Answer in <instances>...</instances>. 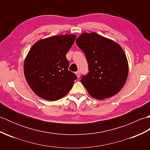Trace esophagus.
<instances>
[{"label":"esophagus","mask_w":150,"mask_h":150,"mask_svg":"<svg viewBox=\"0 0 150 150\" xmlns=\"http://www.w3.org/2000/svg\"><path fill=\"white\" fill-rule=\"evenodd\" d=\"M75 74L77 75V77H78V78L80 77V76H81V72H80V71H77V72L75 73Z\"/></svg>","instance_id":"esophagus-1"}]
</instances>
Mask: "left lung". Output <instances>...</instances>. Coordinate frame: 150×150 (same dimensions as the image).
Here are the masks:
<instances>
[{"mask_svg":"<svg viewBox=\"0 0 150 150\" xmlns=\"http://www.w3.org/2000/svg\"><path fill=\"white\" fill-rule=\"evenodd\" d=\"M85 54L89 72L81 82L91 97L102 100L117 94L128 75V63L122 47L96 33H84L76 40Z\"/></svg>","mask_w":150,"mask_h":150,"instance_id":"1","label":"left lung"}]
</instances>
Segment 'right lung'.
Wrapping results in <instances>:
<instances>
[{"label": "right lung", "mask_w": 150, "mask_h": 150, "mask_svg": "<svg viewBox=\"0 0 150 150\" xmlns=\"http://www.w3.org/2000/svg\"><path fill=\"white\" fill-rule=\"evenodd\" d=\"M75 39L74 35H56L37 41L31 47L24 72L28 84L39 97L57 100L73 87L77 77L68 70L66 55Z\"/></svg>", "instance_id": "1"}]
</instances>
